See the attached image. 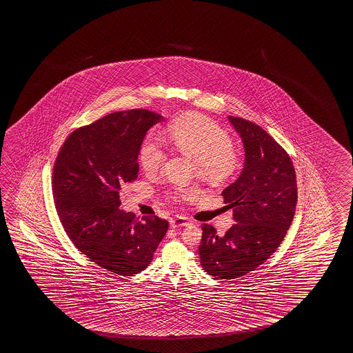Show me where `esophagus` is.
I'll return each instance as SVG.
<instances>
[{"mask_svg": "<svg viewBox=\"0 0 353 353\" xmlns=\"http://www.w3.org/2000/svg\"><path fill=\"white\" fill-rule=\"evenodd\" d=\"M191 225V221L188 220L185 216H176L170 220V226L172 228H177V227H186Z\"/></svg>", "mask_w": 353, "mask_h": 353, "instance_id": "1", "label": "esophagus"}]
</instances>
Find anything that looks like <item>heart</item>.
Segmentation results:
<instances>
[{"label":"heart","mask_w":353,"mask_h":353,"mask_svg":"<svg viewBox=\"0 0 353 353\" xmlns=\"http://www.w3.org/2000/svg\"><path fill=\"white\" fill-rule=\"evenodd\" d=\"M168 137L181 153L192 159L201 176L213 185L231 179L240 168V156L233 148L232 139L216 122L199 113H186L167 126ZM166 160L161 141L146 136L141 142L139 162L143 171L156 173ZM199 194L196 188L173 187L168 191L170 200L190 201Z\"/></svg>","instance_id":"b5f03b06"}]
</instances>
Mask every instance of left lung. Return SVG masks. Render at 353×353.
Instances as JSON below:
<instances>
[{
    "label": "left lung",
    "mask_w": 353,
    "mask_h": 353,
    "mask_svg": "<svg viewBox=\"0 0 353 353\" xmlns=\"http://www.w3.org/2000/svg\"><path fill=\"white\" fill-rule=\"evenodd\" d=\"M228 120L246 152L240 177L222 192L236 223L223 236L202 225L199 247L201 266L221 279H239L261 266L285 239L297 203V181L288 153L251 121L233 116Z\"/></svg>",
    "instance_id": "left-lung-1"
}]
</instances>
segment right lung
<instances>
[{"label": "right lung", "mask_w": 353, "mask_h": 353, "mask_svg": "<svg viewBox=\"0 0 353 353\" xmlns=\"http://www.w3.org/2000/svg\"><path fill=\"white\" fill-rule=\"evenodd\" d=\"M162 120L143 108L110 113L74 130L54 161V207L67 236L96 265L120 276L143 271L168 230L157 216L139 220L120 208L121 190L139 174L141 142Z\"/></svg>", "instance_id": "right-lung-1"}]
</instances>
